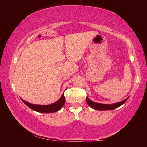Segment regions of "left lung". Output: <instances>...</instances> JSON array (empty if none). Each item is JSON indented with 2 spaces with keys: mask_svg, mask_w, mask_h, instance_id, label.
Returning <instances> with one entry per match:
<instances>
[{
  "mask_svg": "<svg viewBox=\"0 0 147 147\" xmlns=\"http://www.w3.org/2000/svg\"><path fill=\"white\" fill-rule=\"evenodd\" d=\"M128 98L124 99V100L119 102H117L115 104H101V103H98V102H94L91 100L88 96H87L86 98V100L88 103V105L92 108L93 109H96V110H100V111H104V110H111V109H114L118 107L121 106L123 105L128 100Z\"/></svg>",
  "mask_w": 147,
  "mask_h": 147,
  "instance_id": "1",
  "label": "left lung"
}]
</instances>
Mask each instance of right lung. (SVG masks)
Wrapping results in <instances>:
<instances>
[{"label": "right lung", "instance_id": "1", "mask_svg": "<svg viewBox=\"0 0 147 147\" xmlns=\"http://www.w3.org/2000/svg\"><path fill=\"white\" fill-rule=\"evenodd\" d=\"M22 101L26 104L27 106H28L30 108L33 109V110L38 111L39 113H54L59 111L62 107L63 106L65 102V98L64 96V94H62L61 98L58 101L55 102L54 103L49 105H39V104H34L29 103L28 102L24 101L21 98Z\"/></svg>", "mask_w": 147, "mask_h": 147}]
</instances>
